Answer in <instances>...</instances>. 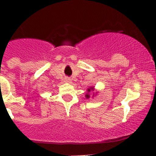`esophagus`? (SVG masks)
I'll list each match as a JSON object with an SVG mask.
<instances>
[{
	"mask_svg": "<svg viewBox=\"0 0 156 156\" xmlns=\"http://www.w3.org/2000/svg\"><path fill=\"white\" fill-rule=\"evenodd\" d=\"M65 81L66 83H70L71 82L70 78H69V77H66V78H65Z\"/></svg>",
	"mask_w": 156,
	"mask_h": 156,
	"instance_id": "34e87169",
	"label": "esophagus"
}]
</instances>
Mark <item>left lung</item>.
Segmentation results:
<instances>
[{
	"label": "left lung",
	"instance_id": "1",
	"mask_svg": "<svg viewBox=\"0 0 156 156\" xmlns=\"http://www.w3.org/2000/svg\"><path fill=\"white\" fill-rule=\"evenodd\" d=\"M92 89H93V88H91V89H87V91H88V92H89V91H90V90H92ZM86 97H87V98H89L90 96L89 95H87V96H86Z\"/></svg>",
	"mask_w": 156,
	"mask_h": 156
}]
</instances>
